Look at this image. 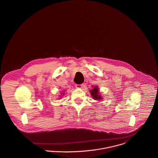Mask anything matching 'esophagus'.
<instances>
[{
  "mask_svg": "<svg viewBox=\"0 0 158 158\" xmlns=\"http://www.w3.org/2000/svg\"><path fill=\"white\" fill-rule=\"evenodd\" d=\"M84 86V84H76V87L77 88H82Z\"/></svg>",
  "mask_w": 158,
  "mask_h": 158,
  "instance_id": "obj_1",
  "label": "esophagus"
}]
</instances>
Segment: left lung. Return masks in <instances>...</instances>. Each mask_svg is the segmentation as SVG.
<instances>
[{"instance_id":"1","label":"left lung","mask_w":158,"mask_h":158,"mask_svg":"<svg viewBox=\"0 0 158 158\" xmlns=\"http://www.w3.org/2000/svg\"><path fill=\"white\" fill-rule=\"evenodd\" d=\"M90 92H91L92 96L95 99L99 100L101 99V96L100 95H99V91H98V89L97 87H95V88L94 89L91 90Z\"/></svg>"}]
</instances>
